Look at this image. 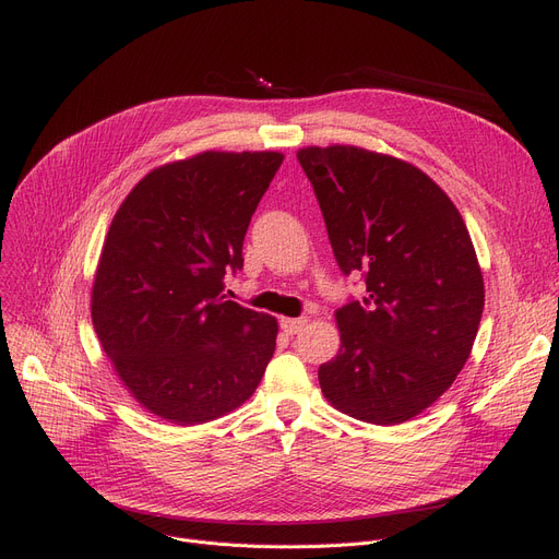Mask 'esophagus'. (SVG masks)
<instances>
[{
	"label": "esophagus",
	"instance_id": "esophagus-1",
	"mask_svg": "<svg viewBox=\"0 0 559 559\" xmlns=\"http://www.w3.org/2000/svg\"><path fill=\"white\" fill-rule=\"evenodd\" d=\"M306 324H308V321H306L304 317H299V319L283 317V319H281V329H283V333H287V335H297V333H301Z\"/></svg>",
	"mask_w": 559,
	"mask_h": 559
}]
</instances>
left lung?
Returning <instances> with one entry per match:
<instances>
[{"instance_id": "left-lung-1", "label": "left lung", "mask_w": 559, "mask_h": 559, "mask_svg": "<svg viewBox=\"0 0 559 559\" xmlns=\"http://www.w3.org/2000/svg\"><path fill=\"white\" fill-rule=\"evenodd\" d=\"M344 276L367 295L337 310L342 346L319 367L344 415L394 426L432 405L462 371L480 326L485 287L462 215L432 179L360 146L297 154Z\"/></svg>"}]
</instances>
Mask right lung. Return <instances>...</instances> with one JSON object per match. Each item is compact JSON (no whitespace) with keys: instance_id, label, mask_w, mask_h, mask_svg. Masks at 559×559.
<instances>
[{"instance_id":"right-lung-1","label":"right lung","mask_w":559,"mask_h":559,"mask_svg":"<svg viewBox=\"0 0 559 559\" xmlns=\"http://www.w3.org/2000/svg\"><path fill=\"white\" fill-rule=\"evenodd\" d=\"M278 152L169 163L115 213L93 285V326L133 399L179 426L240 407L274 356L278 324L224 295Z\"/></svg>"}]
</instances>
